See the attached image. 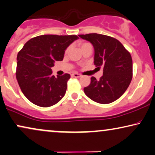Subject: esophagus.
Segmentation results:
<instances>
[{
    "instance_id": "1",
    "label": "esophagus",
    "mask_w": 155,
    "mask_h": 155,
    "mask_svg": "<svg viewBox=\"0 0 155 155\" xmlns=\"http://www.w3.org/2000/svg\"><path fill=\"white\" fill-rule=\"evenodd\" d=\"M71 75L73 76V77H75V78H80V77H81V75H80V74L77 73H72Z\"/></svg>"
}]
</instances>
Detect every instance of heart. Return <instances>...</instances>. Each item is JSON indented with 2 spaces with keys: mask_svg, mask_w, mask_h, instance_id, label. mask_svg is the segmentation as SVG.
Masks as SVG:
<instances>
[{
  "mask_svg": "<svg viewBox=\"0 0 155 155\" xmlns=\"http://www.w3.org/2000/svg\"><path fill=\"white\" fill-rule=\"evenodd\" d=\"M87 44H90V43H80V48H81L82 47H83V46L87 45Z\"/></svg>",
  "mask_w": 155,
  "mask_h": 155,
  "instance_id": "1",
  "label": "heart"
}]
</instances>
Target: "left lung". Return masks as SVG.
I'll return each instance as SVG.
<instances>
[{
  "mask_svg": "<svg viewBox=\"0 0 155 155\" xmlns=\"http://www.w3.org/2000/svg\"><path fill=\"white\" fill-rule=\"evenodd\" d=\"M93 45L94 64L103 68L99 80L91 78L84 88L85 95L100 104H109L123 95L132 78V60L130 53L115 38L97 33L78 35Z\"/></svg>",
  "mask_w": 155,
  "mask_h": 155,
  "instance_id": "8db88e82",
  "label": "left lung"
}]
</instances>
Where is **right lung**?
<instances>
[{
  "label": "right lung",
  "mask_w": 155,
  "mask_h": 155,
  "mask_svg": "<svg viewBox=\"0 0 155 155\" xmlns=\"http://www.w3.org/2000/svg\"><path fill=\"white\" fill-rule=\"evenodd\" d=\"M77 35H43L26 43L17 55L16 78L21 91L32 103L48 107L58 103L65 95L70 74L52 75L55 61L64 54Z\"/></svg>",
  "instance_id": "obj_1"
}]
</instances>
